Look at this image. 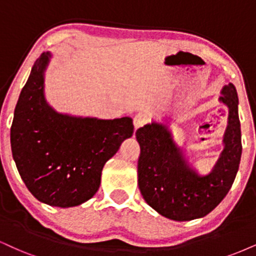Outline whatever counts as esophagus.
<instances>
[{
  "mask_svg": "<svg viewBox=\"0 0 256 256\" xmlns=\"http://www.w3.org/2000/svg\"><path fill=\"white\" fill-rule=\"evenodd\" d=\"M147 123V118H146V116H144V115H141V114H138V115H136L134 118V127H135V130H136V129H138V128H141L142 127L144 124H146Z\"/></svg>",
  "mask_w": 256,
  "mask_h": 256,
  "instance_id": "esophagus-1",
  "label": "esophagus"
}]
</instances>
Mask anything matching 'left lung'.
I'll return each mask as SVG.
<instances>
[{"mask_svg":"<svg viewBox=\"0 0 256 256\" xmlns=\"http://www.w3.org/2000/svg\"><path fill=\"white\" fill-rule=\"evenodd\" d=\"M220 102L229 108L224 150L212 172L198 176L186 164L162 123L138 128L140 144L138 185L144 200L160 215L173 220H191L206 216L228 194L238 171L242 154L238 97L230 83L222 90Z\"/></svg>","mask_w":256,"mask_h":256,"instance_id":"left-lung-1","label":"left lung"}]
</instances>
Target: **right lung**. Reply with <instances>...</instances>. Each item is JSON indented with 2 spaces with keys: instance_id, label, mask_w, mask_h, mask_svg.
Segmentation results:
<instances>
[{
  "instance_id": "right-lung-1",
  "label": "right lung",
  "mask_w": 256,
  "mask_h": 256,
  "mask_svg": "<svg viewBox=\"0 0 256 256\" xmlns=\"http://www.w3.org/2000/svg\"><path fill=\"white\" fill-rule=\"evenodd\" d=\"M48 52L34 62L10 128L14 162L27 188L52 206L80 205L98 190L104 164L133 135L130 118L100 120L62 115L44 96Z\"/></svg>"
}]
</instances>
